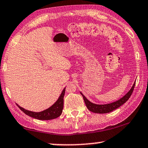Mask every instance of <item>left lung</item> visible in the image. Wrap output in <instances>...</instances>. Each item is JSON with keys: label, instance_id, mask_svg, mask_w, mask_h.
Listing matches in <instances>:
<instances>
[{"label": "left lung", "instance_id": "8db88e82", "mask_svg": "<svg viewBox=\"0 0 148 148\" xmlns=\"http://www.w3.org/2000/svg\"><path fill=\"white\" fill-rule=\"evenodd\" d=\"M136 82H134L133 86L130 90V91L127 92V93L125 94V95L122 97V98H120V100L116 101V102L108 103V104H96V103H92L90 102L88 99L86 98V97L84 96V94L80 92L81 95L82 96L84 100V102L86 103V106L87 108L94 113H97V114H106L109 113L110 112H112L113 110L118 108L119 107H120L121 106L123 105L125 102H126L128 99L130 98L132 95V92L134 91V87H135Z\"/></svg>", "mask_w": 148, "mask_h": 148}]
</instances>
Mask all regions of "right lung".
Returning a JSON list of instances; mask_svg holds the SVG:
<instances>
[{
    "label": "right lung",
    "instance_id": "obj_1",
    "mask_svg": "<svg viewBox=\"0 0 148 148\" xmlns=\"http://www.w3.org/2000/svg\"><path fill=\"white\" fill-rule=\"evenodd\" d=\"M65 90L66 88H64L62 92V94L56 102L52 106H50L49 108L44 110V111L40 112L28 111V110L24 109L23 108L21 107L18 105L17 106L24 113L26 114V115L32 117V118L38 119L40 120H52V119H55L60 116L62 114V112L64 106V96L65 94Z\"/></svg>",
    "mask_w": 148,
    "mask_h": 148
}]
</instances>
